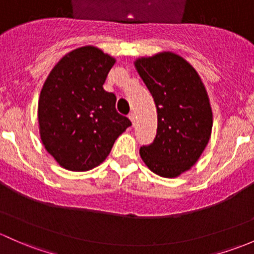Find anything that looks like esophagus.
I'll return each instance as SVG.
<instances>
[{
    "mask_svg": "<svg viewBox=\"0 0 254 254\" xmlns=\"http://www.w3.org/2000/svg\"><path fill=\"white\" fill-rule=\"evenodd\" d=\"M128 117H129L130 122H132V125L134 126V124H135V114H134V112H130V114L128 115Z\"/></svg>",
    "mask_w": 254,
    "mask_h": 254,
    "instance_id": "obj_1",
    "label": "esophagus"
}]
</instances>
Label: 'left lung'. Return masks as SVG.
<instances>
[{
	"label": "left lung",
	"mask_w": 254,
	"mask_h": 254,
	"mask_svg": "<svg viewBox=\"0 0 254 254\" xmlns=\"http://www.w3.org/2000/svg\"><path fill=\"white\" fill-rule=\"evenodd\" d=\"M134 66L154 98L158 129L139 154L161 177H177L194 165L211 134L213 112L197 70L174 52L135 60Z\"/></svg>",
	"instance_id": "8db88e82"
}]
</instances>
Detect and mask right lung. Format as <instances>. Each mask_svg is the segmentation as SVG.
I'll return each mask as SVG.
<instances>
[{"label":"right lung","mask_w":254,"mask_h":254,"mask_svg":"<svg viewBox=\"0 0 254 254\" xmlns=\"http://www.w3.org/2000/svg\"><path fill=\"white\" fill-rule=\"evenodd\" d=\"M116 60L95 46L64 55L50 72L38 104L40 138L50 155L70 171L100 165L130 126L116 111V95L104 90Z\"/></svg>","instance_id":"add662e5"}]
</instances>
